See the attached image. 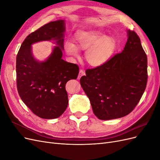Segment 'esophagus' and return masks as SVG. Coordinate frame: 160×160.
Listing matches in <instances>:
<instances>
[{
    "mask_svg": "<svg viewBox=\"0 0 160 160\" xmlns=\"http://www.w3.org/2000/svg\"><path fill=\"white\" fill-rule=\"evenodd\" d=\"M84 75H85V71H84L83 70L80 69L79 72V75H78V79H80L81 77L82 76H83Z\"/></svg>",
    "mask_w": 160,
    "mask_h": 160,
    "instance_id": "34e87169",
    "label": "esophagus"
}]
</instances>
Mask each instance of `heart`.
Returning <instances> with one entry per match:
<instances>
[{"label":"heart","instance_id":"b5f03b06","mask_svg":"<svg viewBox=\"0 0 160 160\" xmlns=\"http://www.w3.org/2000/svg\"><path fill=\"white\" fill-rule=\"evenodd\" d=\"M77 46L86 50L85 58L88 63L93 67H99L108 62L116 49V41L112 37H107L99 31H84L76 37ZM74 43L66 42L65 49L69 55L77 57L79 50Z\"/></svg>","mask_w":160,"mask_h":160}]
</instances>
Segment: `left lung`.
Listing matches in <instances>:
<instances>
[{
  "mask_svg": "<svg viewBox=\"0 0 160 160\" xmlns=\"http://www.w3.org/2000/svg\"><path fill=\"white\" fill-rule=\"evenodd\" d=\"M122 52L103 65L85 71L80 83L98 119L124 117L139 103L148 81V59L138 35L128 30Z\"/></svg>",
  "mask_w": 160,
  "mask_h": 160,
  "instance_id": "8db88e82",
  "label": "left lung"
}]
</instances>
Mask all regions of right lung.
<instances>
[{
  "label": "right lung",
  "mask_w": 160,
  "mask_h": 160,
  "mask_svg": "<svg viewBox=\"0 0 160 160\" xmlns=\"http://www.w3.org/2000/svg\"><path fill=\"white\" fill-rule=\"evenodd\" d=\"M64 20L52 21L28 35L17 56V86L19 96L32 112L42 119L60 117L68 105L67 82L76 79L79 67L62 59L64 49ZM53 40L57 45L44 62L35 59L34 43Z\"/></svg>",
  "instance_id": "right-lung-1"
}]
</instances>
